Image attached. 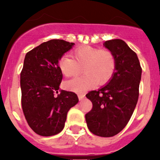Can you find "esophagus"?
<instances>
[{"mask_svg": "<svg viewBox=\"0 0 160 160\" xmlns=\"http://www.w3.org/2000/svg\"><path fill=\"white\" fill-rule=\"evenodd\" d=\"M84 97H85V95L83 94V93H78V98L80 101H82V100L84 98Z\"/></svg>", "mask_w": 160, "mask_h": 160, "instance_id": "34e87169", "label": "esophagus"}]
</instances>
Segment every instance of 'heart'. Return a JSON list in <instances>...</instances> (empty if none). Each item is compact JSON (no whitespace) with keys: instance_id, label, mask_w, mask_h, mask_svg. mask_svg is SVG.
<instances>
[{"instance_id":"obj_1","label":"heart","mask_w":160,"mask_h":160,"mask_svg":"<svg viewBox=\"0 0 160 160\" xmlns=\"http://www.w3.org/2000/svg\"><path fill=\"white\" fill-rule=\"evenodd\" d=\"M72 59L62 56L58 67L67 78L76 77L83 68L84 75L66 83L68 89L75 92H83L97 83L98 86L108 83L116 69V59L112 52L90 46H82L70 53Z\"/></svg>"}]
</instances>
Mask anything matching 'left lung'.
Masks as SVG:
<instances>
[{
    "label": "left lung",
    "mask_w": 160,
    "mask_h": 160,
    "mask_svg": "<svg viewBox=\"0 0 160 160\" xmlns=\"http://www.w3.org/2000/svg\"><path fill=\"white\" fill-rule=\"evenodd\" d=\"M104 46L115 56L116 69L106 86L86 95L93 108L85 118L92 133L111 137L126 126L133 114L139 94L142 67L136 53L123 40H109Z\"/></svg>",
    "instance_id": "8db88e82"
}]
</instances>
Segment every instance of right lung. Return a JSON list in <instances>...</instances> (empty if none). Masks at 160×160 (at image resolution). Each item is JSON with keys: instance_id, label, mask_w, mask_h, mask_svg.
<instances>
[{"instance_id": "1", "label": "right lung", "mask_w": 160, "mask_h": 160, "mask_svg": "<svg viewBox=\"0 0 160 160\" xmlns=\"http://www.w3.org/2000/svg\"><path fill=\"white\" fill-rule=\"evenodd\" d=\"M74 43L52 39L27 52L21 72L22 107L28 125L42 136H52L64 128L68 111L78 103L75 93L58 90L62 74L59 59Z\"/></svg>"}]
</instances>
